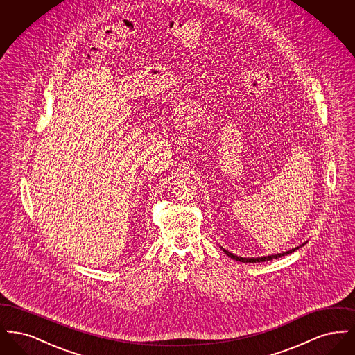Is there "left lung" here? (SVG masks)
<instances>
[{
	"label": "left lung",
	"mask_w": 355,
	"mask_h": 355,
	"mask_svg": "<svg viewBox=\"0 0 355 355\" xmlns=\"http://www.w3.org/2000/svg\"><path fill=\"white\" fill-rule=\"evenodd\" d=\"M302 245V246H304ZM301 246H297L295 249H291V250H288V252H284V253L279 254H274V255H266V257H257V258H242V257H238V255H234L233 253H230V252H227V250H225V249H222L226 255H229L230 258H233V259H236V261H239V262H245V263H254V262H266V261H271V259H277V258H281V257H284V255H286V254L293 253V252H295L297 249H300Z\"/></svg>",
	"instance_id": "obj_1"
}]
</instances>
